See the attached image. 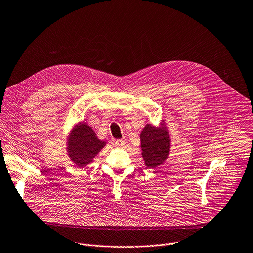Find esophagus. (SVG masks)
<instances>
[{
    "label": "esophagus",
    "mask_w": 253,
    "mask_h": 253,
    "mask_svg": "<svg viewBox=\"0 0 253 253\" xmlns=\"http://www.w3.org/2000/svg\"><path fill=\"white\" fill-rule=\"evenodd\" d=\"M124 145H125V142H124L123 140H116V141H115V146H116V147L121 148V147H123Z\"/></svg>",
    "instance_id": "obj_1"
}]
</instances>
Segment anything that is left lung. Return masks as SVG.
<instances>
[{
  "mask_svg": "<svg viewBox=\"0 0 253 253\" xmlns=\"http://www.w3.org/2000/svg\"><path fill=\"white\" fill-rule=\"evenodd\" d=\"M142 156L147 168L155 169L168 159L170 151V138L163 120L159 127L147 124L140 135Z\"/></svg>",
  "mask_w": 253,
  "mask_h": 253,
  "instance_id": "8db88e82",
  "label": "left lung"
}]
</instances>
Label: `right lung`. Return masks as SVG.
Returning a JSON list of instances; mask_svg holds the SVG:
<instances>
[{
  "mask_svg": "<svg viewBox=\"0 0 253 253\" xmlns=\"http://www.w3.org/2000/svg\"><path fill=\"white\" fill-rule=\"evenodd\" d=\"M105 145L106 142L99 140L90 126L81 122L69 134L67 153L76 166L83 168L91 163Z\"/></svg>",
  "mask_w": 253,
  "mask_h": 253,
  "instance_id": "add662e5",
  "label": "right lung"
}]
</instances>
